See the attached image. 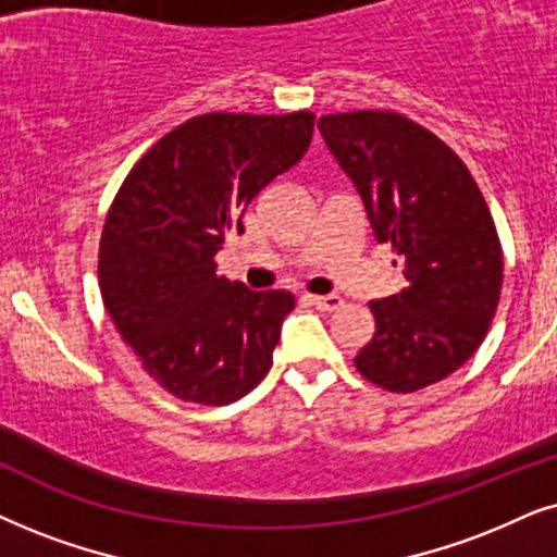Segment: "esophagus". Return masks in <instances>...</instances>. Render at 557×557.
Here are the masks:
<instances>
[{
	"label": "esophagus",
	"mask_w": 557,
	"mask_h": 557,
	"mask_svg": "<svg viewBox=\"0 0 557 557\" xmlns=\"http://www.w3.org/2000/svg\"><path fill=\"white\" fill-rule=\"evenodd\" d=\"M308 300L313 302L318 310H325V313H333L344 306V298L341 295H308Z\"/></svg>",
	"instance_id": "esophagus-1"
}]
</instances>
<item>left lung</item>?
<instances>
[{"label":"left lung","mask_w":557,"mask_h":557,"mask_svg":"<svg viewBox=\"0 0 557 557\" xmlns=\"http://www.w3.org/2000/svg\"><path fill=\"white\" fill-rule=\"evenodd\" d=\"M318 129L407 280L403 293L369 302L376 329L356 369L397 395L446 380L484 341L504 277L476 181L443 139L397 111L325 114Z\"/></svg>","instance_id":"left-lung-1"}]
</instances>
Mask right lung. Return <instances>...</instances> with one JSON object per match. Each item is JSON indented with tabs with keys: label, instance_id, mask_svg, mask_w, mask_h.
<instances>
[{
	"label": "right lung",
	"instance_id": "1",
	"mask_svg": "<svg viewBox=\"0 0 557 557\" xmlns=\"http://www.w3.org/2000/svg\"><path fill=\"white\" fill-rule=\"evenodd\" d=\"M313 124L310 111L193 116L124 177L101 232V300L173 397L228 405L270 372L295 298L219 277L213 257L251 198L306 154Z\"/></svg>",
	"mask_w": 557,
	"mask_h": 557
}]
</instances>
